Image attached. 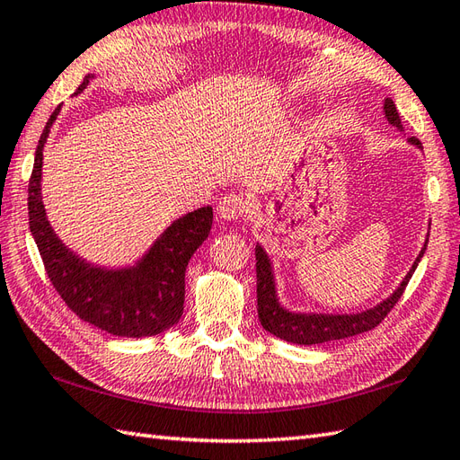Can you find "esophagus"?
<instances>
[{
    "instance_id": "obj_1",
    "label": "esophagus",
    "mask_w": 460,
    "mask_h": 460,
    "mask_svg": "<svg viewBox=\"0 0 460 460\" xmlns=\"http://www.w3.org/2000/svg\"><path fill=\"white\" fill-rule=\"evenodd\" d=\"M217 210H218V217L222 220L236 222L248 212V202L243 200L240 195H226L220 199Z\"/></svg>"
}]
</instances>
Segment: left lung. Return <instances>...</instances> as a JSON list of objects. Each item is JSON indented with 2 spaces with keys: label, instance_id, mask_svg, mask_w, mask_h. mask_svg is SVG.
<instances>
[{
  "label": "left lung",
  "instance_id": "obj_1",
  "mask_svg": "<svg viewBox=\"0 0 460 460\" xmlns=\"http://www.w3.org/2000/svg\"><path fill=\"white\" fill-rule=\"evenodd\" d=\"M384 114L394 128L403 131L400 114H397L395 104L390 98H385V102H384ZM407 141H410L411 146L421 149V141L417 137H410ZM427 242L429 240H425L420 256H417V260L411 265V270L407 271L403 281L400 283V288H397L390 295V297L384 299L382 303H377L372 309H366L360 313H350V314H346V313L344 314L293 313L289 309H285L279 303L278 289H275V275H273V268H271V260L258 243L256 246V275H258L260 323L263 329L271 332L273 336H278V339L293 342V344H323V342L349 339V336L372 331L374 326H377L385 319V314L394 309V305L400 301L405 285L410 283L417 263H420L423 258V253L427 250Z\"/></svg>",
  "mask_w": 460,
  "mask_h": 460
}]
</instances>
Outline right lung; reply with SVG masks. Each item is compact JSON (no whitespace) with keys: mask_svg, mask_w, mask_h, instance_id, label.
I'll list each match as a JSON object with an SVG mask.
<instances>
[{"mask_svg":"<svg viewBox=\"0 0 460 460\" xmlns=\"http://www.w3.org/2000/svg\"><path fill=\"white\" fill-rule=\"evenodd\" d=\"M90 78L94 75L84 76L76 94L88 86ZM58 111L60 106L40 134L27 199L29 228L50 283L70 311L110 334L141 339L171 329L182 314L189 260L210 234L212 207L177 218L134 265L110 270L88 263L50 228L40 197L43 149Z\"/></svg>","mask_w":460,"mask_h":460,"instance_id":"add662e5","label":"right lung"}]
</instances>
